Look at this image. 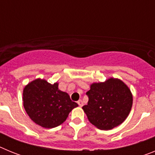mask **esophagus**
Masks as SVG:
<instances>
[{"label": "esophagus", "mask_w": 155, "mask_h": 155, "mask_svg": "<svg viewBox=\"0 0 155 155\" xmlns=\"http://www.w3.org/2000/svg\"><path fill=\"white\" fill-rule=\"evenodd\" d=\"M78 104L80 107H81V106H83V105H84V102H83V101H82L81 99H80L78 102Z\"/></svg>", "instance_id": "obj_1"}]
</instances>
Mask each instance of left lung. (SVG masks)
Segmentation results:
<instances>
[{"label": "left lung", "instance_id": "obj_1", "mask_svg": "<svg viewBox=\"0 0 155 155\" xmlns=\"http://www.w3.org/2000/svg\"><path fill=\"white\" fill-rule=\"evenodd\" d=\"M87 105L82 109L91 124L99 130H109L124 123L130 113L133 94L130 89L119 78L92 83Z\"/></svg>", "mask_w": 155, "mask_h": 155}]
</instances>
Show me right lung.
<instances>
[{
	"instance_id": "add662e5",
	"label": "right lung",
	"mask_w": 155,
	"mask_h": 155,
	"mask_svg": "<svg viewBox=\"0 0 155 155\" xmlns=\"http://www.w3.org/2000/svg\"><path fill=\"white\" fill-rule=\"evenodd\" d=\"M58 85V82L52 84L45 79L37 78L23 89V105L27 114L35 124L44 128L62 124L72 109L78 106Z\"/></svg>"
}]
</instances>
